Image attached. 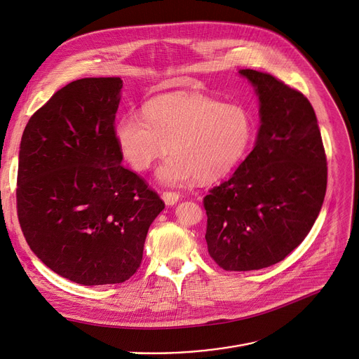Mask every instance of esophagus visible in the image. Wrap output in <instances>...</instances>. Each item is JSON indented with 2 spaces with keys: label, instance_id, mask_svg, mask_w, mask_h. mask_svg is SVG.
<instances>
[{
  "label": "esophagus",
  "instance_id": "obj_1",
  "mask_svg": "<svg viewBox=\"0 0 359 359\" xmlns=\"http://www.w3.org/2000/svg\"><path fill=\"white\" fill-rule=\"evenodd\" d=\"M179 198H180V194L176 191H163V194H161V199L165 201V203L169 206L176 205L179 202Z\"/></svg>",
  "mask_w": 359,
  "mask_h": 359
}]
</instances>
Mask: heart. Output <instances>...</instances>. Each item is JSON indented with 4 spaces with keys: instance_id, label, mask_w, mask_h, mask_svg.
Returning <instances> with one entry per match:
<instances>
[{
    "instance_id": "1",
    "label": "heart",
    "mask_w": 359,
    "mask_h": 359,
    "mask_svg": "<svg viewBox=\"0 0 359 359\" xmlns=\"http://www.w3.org/2000/svg\"><path fill=\"white\" fill-rule=\"evenodd\" d=\"M143 113L118 121V146L140 172L169 149L172 156L158 168L157 179L170 186L193 177L199 183L224 177L243 160L253 139V120L246 109L202 94L160 95Z\"/></svg>"
}]
</instances>
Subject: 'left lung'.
I'll return each instance as SVG.
<instances>
[{
    "label": "left lung",
    "mask_w": 359,
    "mask_h": 359,
    "mask_svg": "<svg viewBox=\"0 0 359 359\" xmlns=\"http://www.w3.org/2000/svg\"><path fill=\"white\" fill-rule=\"evenodd\" d=\"M256 90L260 128L231 179L209 190L206 242L224 271H257L306 238L327 191V154L312 104L269 73L241 70Z\"/></svg>",
    "instance_id": "1"
}]
</instances>
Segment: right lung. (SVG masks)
I'll return each instance as SVG.
<instances>
[{"instance_id":"right-lung-1","label":"right lung","mask_w":359,"mask_h":359,"mask_svg":"<svg viewBox=\"0 0 359 359\" xmlns=\"http://www.w3.org/2000/svg\"><path fill=\"white\" fill-rule=\"evenodd\" d=\"M118 77L81 79L28 120L20 144L17 213L41 262L80 285H113L140 268L165 202L121 166Z\"/></svg>"}]
</instances>
